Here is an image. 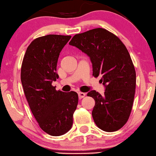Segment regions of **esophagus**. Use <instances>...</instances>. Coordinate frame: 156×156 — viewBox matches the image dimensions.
Instances as JSON below:
<instances>
[{"instance_id": "esophagus-1", "label": "esophagus", "mask_w": 156, "mask_h": 156, "mask_svg": "<svg viewBox=\"0 0 156 156\" xmlns=\"http://www.w3.org/2000/svg\"><path fill=\"white\" fill-rule=\"evenodd\" d=\"M78 96H79V99H82L85 97V94L83 93V92H79L78 93Z\"/></svg>"}]
</instances>
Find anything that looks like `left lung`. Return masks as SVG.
Here are the masks:
<instances>
[{
    "label": "left lung",
    "mask_w": 156,
    "mask_h": 156,
    "mask_svg": "<svg viewBox=\"0 0 156 156\" xmlns=\"http://www.w3.org/2000/svg\"><path fill=\"white\" fill-rule=\"evenodd\" d=\"M69 44L89 56L93 76L101 78L105 88L103 95L94 90L87 94L95 100L94 121L103 131L120 129L129 118L136 85L135 67L126 48L118 36L103 28L76 34Z\"/></svg>",
    "instance_id": "left-lung-1"
}]
</instances>
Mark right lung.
I'll use <instances>...</instances> for the list:
<instances>
[{"instance_id":"add662e5","label":"right lung","mask_w":156,"mask_h":156,"mask_svg":"<svg viewBox=\"0 0 156 156\" xmlns=\"http://www.w3.org/2000/svg\"><path fill=\"white\" fill-rule=\"evenodd\" d=\"M71 36L47 35L33 40L23 58L21 80L25 97L40 128L52 136L69 131L78 104V94L56 91L59 53Z\"/></svg>"}]
</instances>
